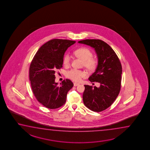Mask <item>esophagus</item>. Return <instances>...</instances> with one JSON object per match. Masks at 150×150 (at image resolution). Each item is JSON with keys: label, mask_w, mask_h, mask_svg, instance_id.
<instances>
[{"label": "esophagus", "mask_w": 150, "mask_h": 150, "mask_svg": "<svg viewBox=\"0 0 150 150\" xmlns=\"http://www.w3.org/2000/svg\"><path fill=\"white\" fill-rule=\"evenodd\" d=\"M79 85V83H76V82L74 83V87H76V86Z\"/></svg>", "instance_id": "obj_1"}]
</instances>
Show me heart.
Wrapping results in <instances>:
<instances>
[{
    "instance_id": "1",
    "label": "heart",
    "mask_w": 150,
    "mask_h": 150,
    "mask_svg": "<svg viewBox=\"0 0 150 150\" xmlns=\"http://www.w3.org/2000/svg\"><path fill=\"white\" fill-rule=\"evenodd\" d=\"M74 55L78 58L82 59L83 63L82 65L88 70L93 71L97 67V61L95 59L92 57L93 54L91 51L87 48L81 47L77 49L74 52ZM63 64L65 66H68L70 62V57L68 55H65L63 59ZM67 76L69 78L74 80V81H80L82 78H84L86 76L85 72L82 71L72 69L69 71L67 73Z\"/></svg>"
}]
</instances>
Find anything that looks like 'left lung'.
Wrapping results in <instances>:
<instances>
[{
	"label": "left lung",
	"mask_w": 150,
	"mask_h": 150,
	"mask_svg": "<svg viewBox=\"0 0 150 150\" xmlns=\"http://www.w3.org/2000/svg\"><path fill=\"white\" fill-rule=\"evenodd\" d=\"M78 42L95 50L98 64L88 79L100 83L99 87L84 85L83 102L91 111H102L111 105L120 91L122 67L120 60L111 47L101 40L86 39Z\"/></svg>",
	"instance_id": "1"
}]
</instances>
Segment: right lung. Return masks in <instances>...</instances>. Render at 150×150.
Listing matches in <instances>:
<instances>
[{
    "instance_id": "obj_1",
    "label": "right lung",
    "mask_w": 150,
    "mask_h": 150,
    "mask_svg": "<svg viewBox=\"0 0 150 150\" xmlns=\"http://www.w3.org/2000/svg\"><path fill=\"white\" fill-rule=\"evenodd\" d=\"M75 42L66 39L50 40L40 47L30 64L29 79L33 93L39 102L48 109L63 105L68 91L74 86L69 79L57 85L55 74L63 67L65 51Z\"/></svg>"
}]
</instances>
